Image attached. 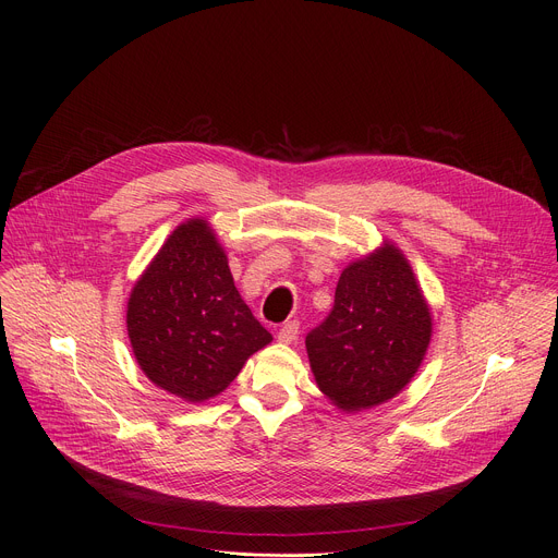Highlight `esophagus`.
Returning a JSON list of instances; mask_svg holds the SVG:
<instances>
[{
  "label": "esophagus",
  "instance_id": "obj_1",
  "mask_svg": "<svg viewBox=\"0 0 558 558\" xmlns=\"http://www.w3.org/2000/svg\"><path fill=\"white\" fill-rule=\"evenodd\" d=\"M298 333H300V325L295 323V320H291V323H284L282 327H280V331H278V342H282V344H291L295 338H298Z\"/></svg>",
  "mask_w": 558,
  "mask_h": 558
}]
</instances>
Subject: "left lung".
I'll return each instance as SVG.
<instances>
[{
    "label": "left lung",
    "mask_w": 558,
    "mask_h": 558,
    "mask_svg": "<svg viewBox=\"0 0 558 558\" xmlns=\"http://www.w3.org/2000/svg\"><path fill=\"white\" fill-rule=\"evenodd\" d=\"M430 333L415 274L386 243L342 271L331 313L306 336V353L320 390L353 413L390 400L413 379Z\"/></svg>",
    "instance_id": "obj_1"
}]
</instances>
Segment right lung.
<instances>
[{
    "label": "right lung",
    "mask_w": 558,
    "mask_h": 558,
    "mask_svg": "<svg viewBox=\"0 0 558 558\" xmlns=\"http://www.w3.org/2000/svg\"><path fill=\"white\" fill-rule=\"evenodd\" d=\"M128 336L147 379L194 404L222 392L271 342L203 218L179 225L134 284Z\"/></svg>",
    "instance_id": "obj_1"
}]
</instances>
